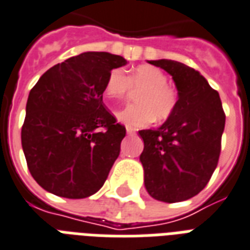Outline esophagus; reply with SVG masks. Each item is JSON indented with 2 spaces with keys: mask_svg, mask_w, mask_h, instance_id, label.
I'll use <instances>...</instances> for the list:
<instances>
[{
  "mask_svg": "<svg viewBox=\"0 0 250 250\" xmlns=\"http://www.w3.org/2000/svg\"><path fill=\"white\" fill-rule=\"evenodd\" d=\"M125 131H127V133H128V135H132V133H135V128H133V127H131V125H127V127H125Z\"/></svg>",
  "mask_w": 250,
  "mask_h": 250,
  "instance_id": "1",
  "label": "esophagus"
}]
</instances>
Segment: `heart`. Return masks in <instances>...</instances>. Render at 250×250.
I'll return each instance as SVG.
<instances>
[{"label": "heart", "instance_id": "b5f03b06", "mask_svg": "<svg viewBox=\"0 0 250 250\" xmlns=\"http://www.w3.org/2000/svg\"><path fill=\"white\" fill-rule=\"evenodd\" d=\"M167 83L163 70L152 65H140L127 74L119 68L108 73L104 94L122 100L129 90H142L136 95L138 104H129L117 112L121 122L133 127H144L150 122H163L174 112L178 104V90Z\"/></svg>", "mask_w": 250, "mask_h": 250}]
</instances>
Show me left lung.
Instances as JSON below:
<instances>
[{
	"label": "left lung",
	"instance_id": "8db88e82",
	"mask_svg": "<svg viewBox=\"0 0 250 250\" xmlns=\"http://www.w3.org/2000/svg\"><path fill=\"white\" fill-rule=\"evenodd\" d=\"M149 62L170 74L180 98L160 128L139 131L144 185L152 198L176 203L195 197L208 184L218 167L226 114L219 93L199 72L167 59Z\"/></svg>",
	"mask_w": 250,
	"mask_h": 250
}]
</instances>
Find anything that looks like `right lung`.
Masks as SVG:
<instances>
[{"mask_svg": "<svg viewBox=\"0 0 250 250\" xmlns=\"http://www.w3.org/2000/svg\"><path fill=\"white\" fill-rule=\"evenodd\" d=\"M125 59L83 52L48 69L32 87L22 148L34 180L59 197L97 193L121 153L125 127L104 104V83Z\"/></svg>", "mask_w": 250, "mask_h": 250, "instance_id": "1", "label": "right lung"}]
</instances>
